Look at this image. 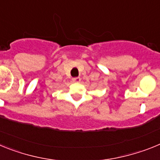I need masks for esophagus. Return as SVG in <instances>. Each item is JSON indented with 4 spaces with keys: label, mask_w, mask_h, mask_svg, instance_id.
Returning <instances> with one entry per match:
<instances>
[{
    "label": "esophagus",
    "mask_w": 160,
    "mask_h": 160,
    "mask_svg": "<svg viewBox=\"0 0 160 160\" xmlns=\"http://www.w3.org/2000/svg\"><path fill=\"white\" fill-rule=\"evenodd\" d=\"M72 81H73V82H78L81 81V78H80L79 77L73 78H72Z\"/></svg>",
    "instance_id": "34e87169"
}]
</instances>
